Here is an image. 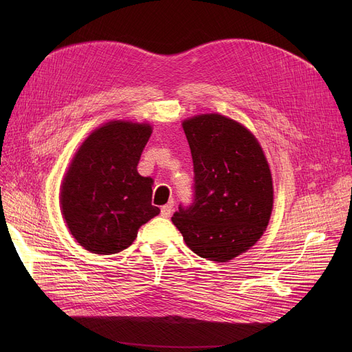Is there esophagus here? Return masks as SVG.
<instances>
[{"label": "esophagus", "instance_id": "34e87169", "mask_svg": "<svg viewBox=\"0 0 352 352\" xmlns=\"http://www.w3.org/2000/svg\"><path fill=\"white\" fill-rule=\"evenodd\" d=\"M171 212H173V206H171V204H166V206H164V207L161 208V215H162L164 218H168V217L171 215Z\"/></svg>", "mask_w": 352, "mask_h": 352}]
</instances>
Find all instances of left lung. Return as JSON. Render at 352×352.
I'll use <instances>...</instances> for the list:
<instances>
[{"label":"left lung","instance_id":"obj_1","mask_svg":"<svg viewBox=\"0 0 352 352\" xmlns=\"http://www.w3.org/2000/svg\"><path fill=\"white\" fill-rule=\"evenodd\" d=\"M192 164L190 204L171 218L201 258L227 263L264 234L272 211V178L263 148L245 126L218 114L182 122Z\"/></svg>","mask_w":352,"mask_h":352}]
</instances>
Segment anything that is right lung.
<instances>
[{
    "mask_svg": "<svg viewBox=\"0 0 352 352\" xmlns=\"http://www.w3.org/2000/svg\"><path fill=\"white\" fill-rule=\"evenodd\" d=\"M151 126L113 121L80 146L64 178L61 207L74 238L94 254H117L137 238L138 228L160 214L151 204L153 179L137 165Z\"/></svg>",
    "mask_w": 352,
    "mask_h": 352,
    "instance_id": "1",
    "label": "right lung"
}]
</instances>
